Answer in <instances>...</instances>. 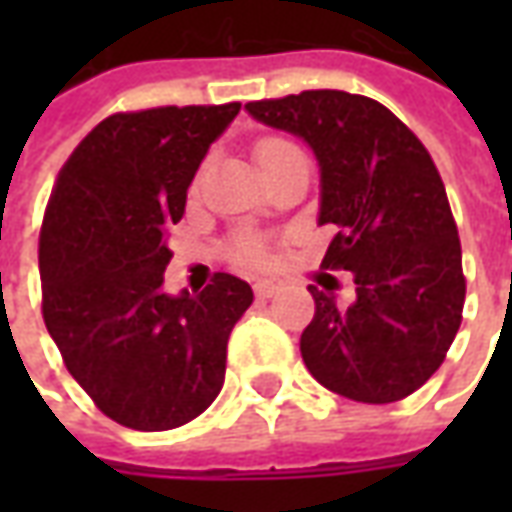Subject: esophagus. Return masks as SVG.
I'll return each mask as SVG.
<instances>
[{"instance_id": "esophagus-1", "label": "esophagus", "mask_w": 512, "mask_h": 512, "mask_svg": "<svg viewBox=\"0 0 512 512\" xmlns=\"http://www.w3.org/2000/svg\"><path fill=\"white\" fill-rule=\"evenodd\" d=\"M282 290H285V285L279 279H260V282H255V293L260 299H274Z\"/></svg>"}]
</instances>
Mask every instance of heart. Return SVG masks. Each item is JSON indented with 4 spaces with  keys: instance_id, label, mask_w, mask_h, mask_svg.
<instances>
[{
    "instance_id": "b5f03b06",
    "label": "heart",
    "mask_w": 512,
    "mask_h": 512,
    "mask_svg": "<svg viewBox=\"0 0 512 512\" xmlns=\"http://www.w3.org/2000/svg\"><path fill=\"white\" fill-rule=\"evenodd\" d=\"M290 150H299L296 145H290L285 139H263L260 145H257V164L260 167H266L271 161H277L279 156H285ZM238 257L249 263V266H260V263H266V252H263V246L255 244V241H244V244L238 246Z\"/></svg>"
}]
</instances>
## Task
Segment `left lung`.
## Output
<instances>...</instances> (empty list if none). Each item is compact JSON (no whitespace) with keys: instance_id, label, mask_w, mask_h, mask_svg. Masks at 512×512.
Listing matches in <instances>:
<instances>
[{"instance_id":"left-lung-1","label":"left lung","mask_w":512,"mask_h":512,"mask_svg":"<svg viewBox=\"0 0 512 512\" xmlns=\"http://www.w3.org/2000/svg\"><path fill=\"white\" fill-rule=\"evenodd\" d=\"M257 123L304 139L321 169L323 266L354 274L340 310L310 285L301 334L312 378L356 403H395L425 384L458 334L466 296L461 241L433 158L384 104L343 90L252 101Z\"/></svg>"}]
</instances>
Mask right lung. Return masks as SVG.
Instances as JSON below:
<instances>
[{
  "instance_id": "1",
  "label": "right lung",
  "mask_w": 512,
  "mask_h": 512,
  "mask_svg": "<svg viewBox=\"0 0 512 512\" xmlns=\"http://www.w3.org/2000/svg\"><path fill=\"white\" fill-rule=\"evenodd\" d=\"M241 104L120 112L60 169L40 230L43 321L65 367L106 417L172 430L224 384L227 340L255 299L233 274L164 290L194 172Z\"/></svg>"
}]
</instances>
